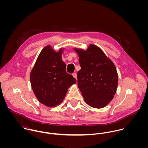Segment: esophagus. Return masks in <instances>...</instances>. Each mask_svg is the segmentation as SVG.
I'll use <instances>...</instances> for the list:
<instances>
[{
  "label": "esophagus",
  "instance_id": "1",
  "mask_svg": "<svg viewBox=\"0 0 148 148\" xmlns=\"http://www.w3.org/2000/svg\"><path fill=\"white\" fill-rule=\"evenodd\" d=\"M72 75H73V76L75 79H77V74H76V73H73L72 74Z\"/></svg>",
  "mask_w": 148,
  "mask_h": 148
}]
</instances>
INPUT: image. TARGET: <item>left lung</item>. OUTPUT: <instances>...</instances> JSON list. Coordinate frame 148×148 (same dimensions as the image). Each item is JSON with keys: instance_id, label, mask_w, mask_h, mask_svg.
I'll return each instance as SVG.
<instances>
[{"instance_id": "left-lung-1", "label": "left lung", "mask_w": 148, "mask_h": 148, "mask_svg": "<svg viewBox=\"0 0 148 148\" xmlns=\"http://www.w3.org/2000/svg\"><path fill=\"white\" fill-rule=\"evenodd\" d=\"M81 69L77 85L86 103L93 108L105 107L116 93L118 75L113 63L98 47L90 44L86 51L75 49Z\"/></svg>"}]
</instances>
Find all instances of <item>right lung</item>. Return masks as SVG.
I'll use <instances>...</instances> for the list:
<instances>
[{
    "label": "right lung",
    "mask_w": 148,
    "mask_h": 148,
    "mask_svg": "<svg viewBox=\"0 0 148 148\" xmlns=\"http://www.w3.org/2000/svg\"><path fill=\"white\" fill-rule=\"evenodd\" d=\"M62 49L59 52L48 45L41 51L30 74L32 90L39 102L52 107L63 100L68 88L76 83L66 71L62 60Z\"/></svg>",
    "instance_id": "right-lung-1"
}]
</instances>
